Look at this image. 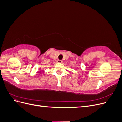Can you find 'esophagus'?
I'll return each mask as SVG.
<instances>
[{
	"instance_id": "34e87169",
	"label": "esophagus",
	"mask_w": 122,
	"mask_h": 122,
	"mask_svg": "<svg viewBox=\"0 0 122 122\" xmlns=\"http://www.w3.org/2000/svg\"><path fill=\"white\" fill-rule=\"evenodd\" d=\"M57 63L61 64V63H62V62H63V61H62V60H58L57 61Z\"/></svg>"
}]
</instances>
